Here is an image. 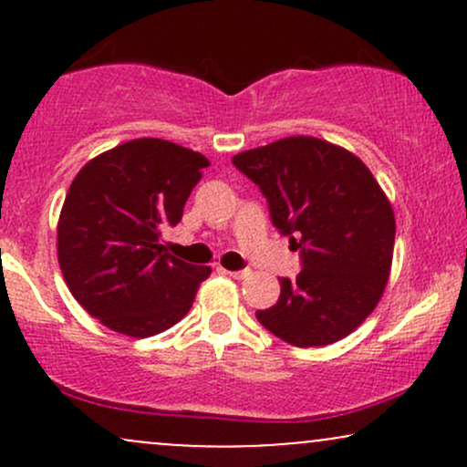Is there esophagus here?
<instances>
[{
    "instance_id": "obj_1",
    "label": "esophagus",
    "mask_w": 467,
    "mask_h": 467,
    "mask_svg": "<svg viewBox=\"0 0 467 467\" xmlns=\"http://www.w3.org/2000/svg\"><path fill=\"white\" fill-rule=\"evenodd\" d=\"M223 272H226L228 276H233V278H239V281H241V278H248V276L252 275L250 270H223Z\"/></svg>"
}]
</instances>
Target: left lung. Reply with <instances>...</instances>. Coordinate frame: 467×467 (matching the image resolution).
<instances>
[{
  "label": "left lung",
  "instance_id": "8db88e82",
  "mask_svg": "<svg viewBox=\"0 0 467 467\" xmlns=\"http://www.w3.org/2000/svg\"><path fill=\"white\" fill-rule=\"evenodd\" d=\"M264 192L270 219L301 252L296 278L256 320L294 347H325L364 323L387 287L393 208L360 158L312 136L234 155Z\"/></svg>",
  "mask_w": 467,
  "mask_h": 467
}]
</instances>
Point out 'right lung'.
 I'll return each instance as SVG.
<instances>
[{
    "label": "right lung",
    "mask_w": 467,
    "mask_h": 467,
    "mask_svg": "<svg viewBox=\"0 0 467 467\" xmlns=\"http://www.w3.org/2000/svg\"><path fill=\"white\" fill-rule=\"evenodd\" d=\"M208 160L138 138L89 160L69 186L57 228L58 265L89 316L118 334L149 337L180 323L211 275L160 244L178 226Z\"/></svg>",
    "instance_id": "right-lung-1"
}]
</instances>
